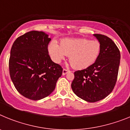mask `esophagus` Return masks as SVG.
Returning a JSON list of instances; mask_svg holds the SVG:
<instances>
[{
    "label": "esophagus",
    "instance_id": "obj_1",
    "mask_svg": "<svg viewBox=\"0 0 130 130\" xmlns=\"http://www.w3.org/2000/svg\"><path fill=\"white\" fill-rule=\"evenodd\" d=\"M68 72H70V71L68 70H66V69H63V70H62V75H66V73H68Z\"/></svg>",
    "mask_w": 130,
    "mask_h": 130
}]
</instances>
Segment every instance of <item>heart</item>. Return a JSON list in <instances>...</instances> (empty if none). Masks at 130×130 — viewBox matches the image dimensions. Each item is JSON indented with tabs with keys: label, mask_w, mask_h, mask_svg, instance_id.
I'll use <instances>...</instances> for the list:
<instances>
[{
	"label": "heart",
	"mask_w": 130,
	"mask_h": 130,
	"mask_svg": "<svg viewBox=\"0 0 130 130\" xmlns=\"http://www.w3.org/2000/svg\"><path fill=\"white\" fill-rule=\"evenodd\" d=\"M51 58L60 63L66 55L74 68L85 69L93 64L99 57L101 45L97 40L85 38H65L60 42V45L52 41L48 46Z\"/></svg>",
	"instance_id": "b5f03b06"
}]
</instances>
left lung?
<instances>
[{"instance_id":"8db88e82","label":"left lung","mask_w":130,"mask_h":130,"mask_svg":"<svg viewBox=\"0 0 130 130\" xmlns=\"http://www.w3.org/2000/svg\"><path fill=\"white\" fill-rule=\"evenodd\" d=\"M101 45L99 57L87 68L74 72L72 83L75 94L88 102H96L106 98L117 82L120 53L114 42L102 34H94Z\"/></svg>"}]
</instances>
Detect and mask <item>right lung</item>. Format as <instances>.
Masks as SVG:
<instances>
[{"label": "right lung", "instance_id": "add662e5", "mask_svg": "<svg viewBox=\"0 0 130 130\" xmlns=\"http://www.w3.org/2000/svg\"><path fill=\"white\" fill-rule=\"evenodd\" d=\"M51 39L42 31H30L13 42L9 70L11 81L21 94L40 100L55 90L62 67L52 61L48 52Z\"/></svg>", "mask_w": 130, "mask_h": 130}]
</instances>
